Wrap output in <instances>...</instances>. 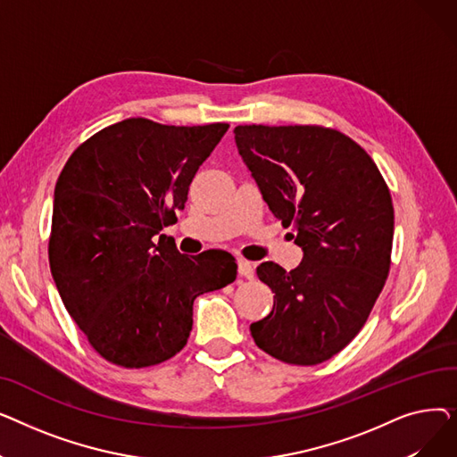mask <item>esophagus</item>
I'll return each mask as SVG.
<instances>
[{"instance_id": "esophagus-1", "label": "esophagus", "mask_w": 457, "mask_h": 457, "mask_svg": "<svg viewBox=\"0 0 457 457\" xmlns=\"http://www.w3.org/2000/svg\"><path fill=\"white\" fill-rule=\"evenodd\" d=\"M238 276L252 279V278H253V265H252V262H248V261H245V259L238 261Z\"/></svg>"}]
</instances>
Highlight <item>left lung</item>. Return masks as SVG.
Returning a JSON list of instances; mask_svg holds the SVG:
<instances>
[{
    "label": "left lung",
    "mask_w": 457,
    "mask_h": 457,
    "mask_svg": "<svg viewBox=\"0 0 457 457\" xmlns=\"http://www.w3.org/2000/svg\"><path fill=\"white\" fill-rule=\"evenodd\" d=\"M238 154L303 250L287 272L272 261L257 276L274 293L270 315L250 326L255 345L289 365L311 367L359 333L391 269L395 209L372 157L324 126H237Z\"/></svg>",
    "instance_id": "1"
}]
</instances>
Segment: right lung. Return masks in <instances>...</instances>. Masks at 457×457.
<instances>
[{"mask_svg": "<svg viewBox=\"0 0 457 457\" xmlns=\"http://www.w3.org/2000/svg\"><path fill=\"white\" fill-rule=\"evenodd\" d=\"M228 128L128 118L66 161L47 255L66 311L105 361L144 369L174 357L190 335L195 300L235 281L228 252L187 257L166 235L155 243Z\"/></svg>", "mask_w": 457, "mask_h": 457, "instance_id": "add662e5", "label": "right lung"}]
</instances>
